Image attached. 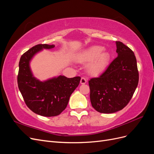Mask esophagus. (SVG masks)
Masks as SVG:
<instances>
[{"label":"esophagus","instance_id":"34e87169","mask_svg":"<svg viewBox=\"0 0 154 154\" xmlns=\"http://www.w3.org/2000/svg\"><path fill=\"white\" fill-rule=\"evenodd\" d=\"M80 83H81V84H85V83H87L86 78H84V77H82V78H81Z\"/></svg>","mask_w":154,"mask_h":154}]
</instances>
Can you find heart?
Instances as JSON below:
<instances>
[{
    "instance_id": "1",
    "label": "heart",
    "mask_w": 154,
    "mask_h": 154,
    "mask_svg": "<svg viewBox=\"0 0 154 154\" xmlns=\"http://www.w3.org/2000/svg\"><path fill=\"white\" fill-rule=\"evenodd\" d=\"M101 46H92L79 54L76 59L79 62L87 63L88 64V69L92 74L99 73L104 70L110 62V54L103 51Z\"/></svg>"
}]
</instances>
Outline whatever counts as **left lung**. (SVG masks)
I'll return each instance as SVG.
<instances>
[{
	"label": "left lung",
	"mask_w": 154,
	"mask_h": 154,
	"mask_svg": "<svg viewBox=\"0 0 154 154\" xmlns=\"http://www.w3.org/2000/svg\"><path fill=\"white\" fill-rule=\"evenodd\" d=\"M116 44L118 57L98 77L88 81L92 106L100 113L122 110L131 100L139 82L134 52L122 42Z\"/></svg>",
	"instance_id": "left-lung-1"
}]
</instances>
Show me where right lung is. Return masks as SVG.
<instances>
[{
    "mask_svg": "<svg viewBox=\"0 0 154 154\" xmlns=\"http://www.w3.org/2000/svg\"><path fill=\"white\" fill-rule=\"evenodd\" d=\"M53 48L54 45L38 44L26 51L20 59L17 76L18 87L27 107L45 117L58 116L66 109L81 79L80 76L68 78L60 75L40 82L33 76L29 66L32 58L43 49Z\"/></svg>",
    "mask_w": 154,
    "mask_h": 154,
    "instance_id": "1",
    "label": "right lung"
}]
</instances>
